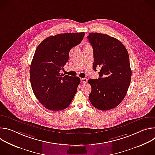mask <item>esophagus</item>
Returning a JSON list of instances; mask_svg holds the SVG:
<instances>
[{"instance_id":"obj_1","label":"esophagus","mask_w":155,"mask_h":155,"mask_svg":"<svg viewBox=\"0 0 155 155\" xmlns=\"http://www.w3.org/2000/svg\"><path fill=\"white\" fill-rule=\"evenodd\" d=\"M87 80L85 78H81V83H87Z\"/></svg>"}]
</instances>
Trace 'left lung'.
<instances>
[{
  "mask_svg": "<svg viewBox=\"0 0 155 155\" xmlns=\"http://www.w3.org/2000/svg\"><path fill=\"white\" fill-rule=\"evenodd\" d=\"M87 37L93 48V69L100 68L99 78L88 80L90 101L99 110L113 109L124 98L131 80L127 51L120 40L107 34L90 33Z\"/></svg>",
  "mask_w": 155,
  "mask_h": 155,
  "instance_id": "left-lung-1",
  "label": "left lung"
}]
</instances>
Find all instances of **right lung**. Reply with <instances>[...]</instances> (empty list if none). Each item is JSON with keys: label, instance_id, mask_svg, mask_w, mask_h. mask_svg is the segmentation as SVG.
Masks as SVG:
<instances>
[{"label": "right lung", "instance_id": "right-lung-1", "mask_svg": "<svg viewBox=\"0 0 155 155\" xmlns=\"http://www.w3.org/2000/svg\"><path fill=\"white\" fill-rule=\"evenodd\" d=\"M84 34L65 33L48 37L35 51L30 67L31 84L37 99L48 110L65 109L74 99L80 78L59 72L68 61L71 48L78 45Z\"/></svg>", "mask_w": 155, "mask_h": 155}]
</instances>
